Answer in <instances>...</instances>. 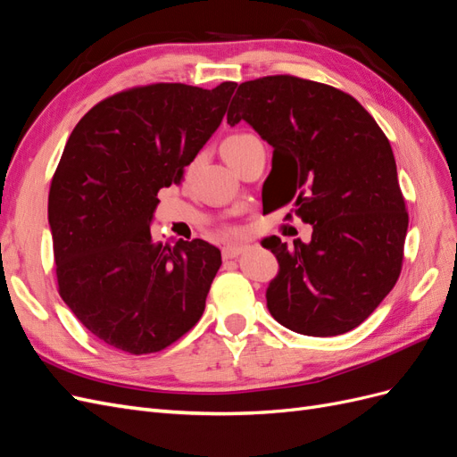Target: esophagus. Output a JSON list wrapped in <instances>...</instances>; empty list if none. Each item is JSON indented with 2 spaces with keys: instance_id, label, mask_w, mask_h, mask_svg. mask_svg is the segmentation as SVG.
<instances>
[{
  "instance_id": "1",
  "label": "esophagus",
  "mask_w": 457,
  "mask_h": 457,
  "mask_svg": "<svg viewBox=\"0 0 457 457\" xmlns=\"http://www.w3.org/2000/svg\"><path fill=\"white\" fill-rule=\"evenodd\" d=\"M244 252H245V245H225L223 247V257L225 259H234V257L242 255Z\"/></svg>"
}]
</instances>
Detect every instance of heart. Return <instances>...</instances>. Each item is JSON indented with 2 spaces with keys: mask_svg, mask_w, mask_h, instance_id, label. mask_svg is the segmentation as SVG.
I'll list each match as a JSON object with an SVG mask.
<instances>
[{
  "mask_svg": "<svg viewBox=\"0 0 457 457\" xmlns=\"http://www.w3.org/2000/svg\"><path fill=\"white\" fill-rule=\"evenodd\" d=\"M252 139H255L253 135L250 133H234L230 137H227V139L223 141V145H220V152H223V156L227 162H230L232 158H237L242 148L250 143Z\"/></svg>",
  "mask_w": 457,
  "mask_h": 457,
  "instance_id": "obj_1",
  "label": "heart"
}]
</instances>
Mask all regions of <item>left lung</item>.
<instances>
[{
    "label": "left lung",
    "instance_id": "8db88e82",
    "mask_svg": "<svg viewBox=\"0 0 457 457\" xmlns=\"http://www.w3.org/2000/svg\"><path fill=\"white\" fill-rule=\"evenodd\" d=\"M240 120L274 148L262 213L292 204L312 225L309 244L262 240L280 262L270 314L303 336L354 329L403 270L408 212L389 139L349 93L289 74L240 84L227 121Z\"/></svg>",
    "mask_w": 457,
    "mask_h": 457
}]
</instances>
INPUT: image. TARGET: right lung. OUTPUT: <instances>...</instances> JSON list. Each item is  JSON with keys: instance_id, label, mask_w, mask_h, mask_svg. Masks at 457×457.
I'll return each mask as SVG.
<instances>
[{"instance_id": "1", "label": "right lung", "mask_w": 457, "mask_h": 457, "mask_svg": "<svg viewBox=\"0 0 457 457\" xmlns=\"http://www.w3.org/2000/svg\"><path fill=\"white\" fill-rule=\"evenodd\" d=\"M237 84H150L96 103L78 121L49 188L59 295L108 347L163 351L198 324L220 267L205 240L154 242L158 190L219 128Z\"/></svg>"}]
</instances>
